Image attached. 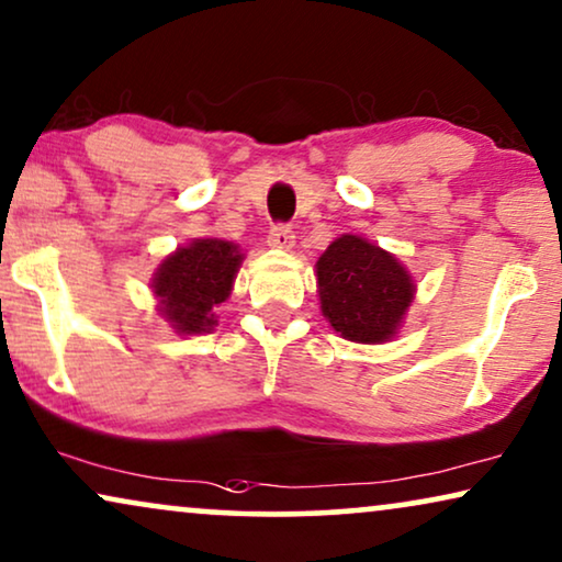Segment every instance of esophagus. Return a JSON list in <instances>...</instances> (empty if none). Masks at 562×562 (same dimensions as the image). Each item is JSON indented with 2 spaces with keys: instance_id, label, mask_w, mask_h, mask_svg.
Listing matches in <instances>:
<instances>
[{
  "instance_id": "obj_1",
  "label": "esophagus",
  "mask_w": 562,
  "mask_h": 562,
  "mask_svg": "<svg viewBox=\"0 0 562 562\" xmlns=\"http://www.w3.org/2000/svg\"><path fill=\"white\" fill-rule=\"evenodd\" d=\"M267 244L272 246V249H282V251H290L295 246V234L290 231L288 226H274L269 231V238Z\"/></svg>"
}]
</instances>
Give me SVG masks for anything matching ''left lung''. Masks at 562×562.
I'll use <instances>...</instances> for the list:
<instances>
[{
  "mask_svg": "<svg viewBox=\"0 0 562 562\" xmlns=\"http://www.w3.org/2000/svg\"><path fill=\"white\" fill-rule=\"evenodd\" d=\"M321 313L341 339L383 344L395 339L416 297L403 261L364 236L344 234L316 261Z\"/></svg>",
  "mask_w": 562,
  "mask_h": 562,
  "instance_id": "left-lung-1",
  "label": "left lung"
}]
</instances>
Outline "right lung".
Listing matches in <instances>:
<instances>
[{
	"label": "right lung",
	"instance_id": "obj_1",
	"mask_svg": "<svg viewBox=\"0 0 562 562\" xmlns=\"http://www.w3.org/2000/svg\"><path fill=\"white\" fill-rule=\"evenodd\" d=\"M244 251L226 238H192L161 259L151 277L156 311L179 336L211 334L234 290Z\"/></svg>",
	"mask_w": 562,
	"mask_h": 562
}]
</instances>
